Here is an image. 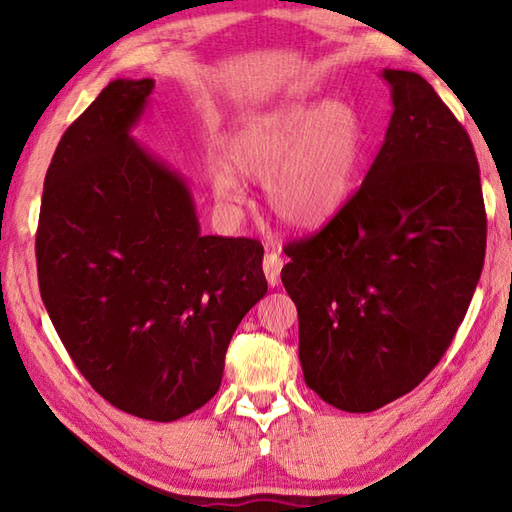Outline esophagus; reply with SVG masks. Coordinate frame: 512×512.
Listing matches in <instances>:
<instances>
[{
    "label": "esophagus",
    "mask_w": 512,
    "mask_h": 512,
    "mask_svg": "<svg viewBox=\"0 0 512 512\" xmlns=\"http://www.w3.org/2000/svg\"><path fill=\"white\" fill-rule=\"evenodd\" d=\"M281 266H284V259L279 255V248L275 244L266 246V257H264V273L266 281L270 288L279 286V275H281Z\"/></svg>",
    "instance_id": "1"
}]
</instances>
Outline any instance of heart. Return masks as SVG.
I'll return each instance as SVG.
<instances>
[{
  "label": "heart",
  "instance_id": "1",
  "mask_svg": "<svg viewBox=\"0 0 512 512\" xmlns=\"http://www.w3.org/2000/svg\"><path fill=\"white\" fill-rule=\"evenodd\" d=\"M365 158L363 127L339 101L284 103L246 116L209 165V187L226 211L244 204L242 180L264 182L281 222L317 228L339 215L358 189Z\"/></svg>",
  "mask_w": 512,
  "mask_h": 512
}]
</instances>
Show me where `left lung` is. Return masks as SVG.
<instances>
[{
  "label": "left lung",
  "mask_w": 512,
  "mask_h": 512,
  "mask_svg": "<svg viewBox=\"0 0 512 512\" xmlns=\"http://www.w3.org/2000/svg\"><path fill=\"white\" fill-rule=\"evenodd\" d=\"M394 114L361 189L317 235L288 244L306 385L367 413L418 387L469 310L486 253L475 149L416 72L383 70Z\"/></svg>",
  "instance_id": "left-lung-1"
}]
</instances>
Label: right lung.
Listing matches in <instances>:
<instances>
[{"instance_id":"1","label":"right lung","mask_w":512,"mask_h":512,"mask_svg":"<svg viewBox=\"0 0 512 512\" xmlns=\"http://www.w3.org/2000/svg\"><path fill=\"white\" fill-rule=\"evenodd\" d=\"M154 79H116L65 129L43 182L37 275L79 372L132 416L171 422L220 389L264 246L202 235L187 182L132 136Z\"/></svg>"}]
</instances>
